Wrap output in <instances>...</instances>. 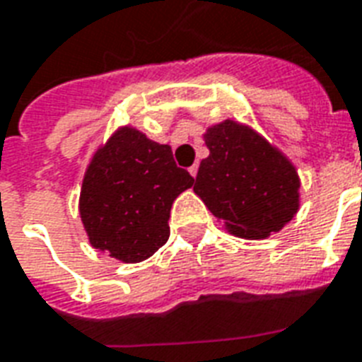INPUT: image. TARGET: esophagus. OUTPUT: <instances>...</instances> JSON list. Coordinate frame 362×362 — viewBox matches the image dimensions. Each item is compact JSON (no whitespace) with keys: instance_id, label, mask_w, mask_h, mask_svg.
Here are the masks:
<instances>
[{"instance_id":"1","label":"esophagus","mask_w":362,"mask_h":362,"mask_svg":"<svg viewBox=\"0 0 362 362\" xmlns=\"http://www.w3.org/2000/svg\"><path fill=\"white\" fill-rule=\"evenodd\" d=\"M189 173L192 177H196V173H198V164H192V166L189 168Z\"/></svg>"}]
</instances>
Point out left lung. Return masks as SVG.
Segmentation results:
<instances>
[{
  "label": "left lung",
  "instance_id": "left-lung-1",
  "mask_svg": "<svg viewBox=\"0 0 362 362\" xmlns=\"http://www.w3.org/2000/svg\"><path fill=\"white\" fill-rule=\"evenodd\" d=\"M194 192L226 230L245 240L279 232L300 209V177L293 162L251 126L226 119L204 134Z\"/></svg>",
  "mask_w": 362,
  "mask_h": 362
}]
</instances>
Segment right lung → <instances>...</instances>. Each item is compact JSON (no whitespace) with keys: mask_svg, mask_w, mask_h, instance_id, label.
<instances>
[{"mask_svg":"<svg viewBox=\"0 0 362 362\" xmlns=\"http://www.w3.org/2000/svg\"><path fill=\"white\" fill-rule=\"evenodd\" d=\"M194 179L173 160L172 147L120 126L86 166L79 213L88 242L134 264L149 259L170 238V209Z\"/></svg>","mask_w":362,"mask_h":362,"instance_id":"obj_1","label":"right lung"}]
</instances>
